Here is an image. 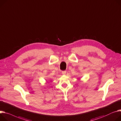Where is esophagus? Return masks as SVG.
Segmentation results:
<instances>
[{
    "label": "esophagus",
    "instance_id": "esophagus-1",
    "mask_svg": "<svg viewBox=\"0 0 121 121\" xmlns=\"http://www.w3.org/2000/svg\"><path fill=\"white\" fill-rule=\"evenodd\" d=\"M66 73V71H62V75H65Z\"/></svg>",
    "mask_w": 121,
    "mask_h": 121
}]
</instances>
